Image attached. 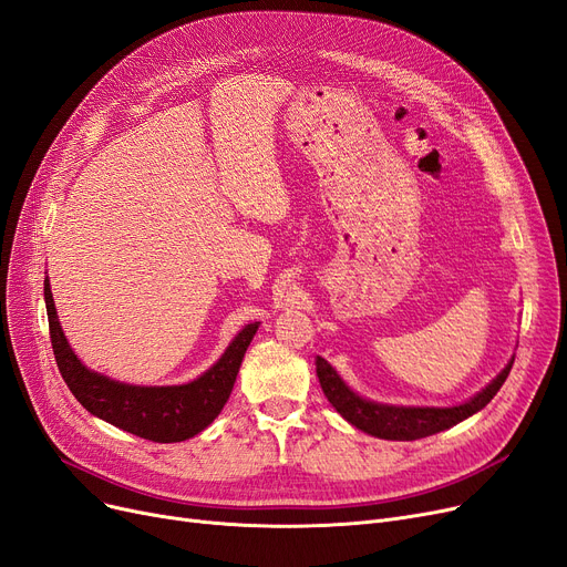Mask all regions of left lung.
I'll return each mask as SVG.
<instances>
[{"mask_svg": "<svg viewBox=\"0 0 567 567\" xmlns=\"http://www.w3.org/2000/svg\"><path fill=\"white\" fill-rule=\"evenodd\" d=\"M315 363L324 396L352 426L384 440H420L445 431L467 420L471 414L480 412L501 391L503 382L512 371L514 359L503 368V373L494 382L477 393L475 399L456 408H396L365 401L357 396L352 389H348V384L338 378V373L322 357H317Z\"/></svg>", "mask_w": 567, "mask_h": 567, "instance_id": "obj_1", "label": "left lung"}]
</instances>
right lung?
Returning a JSON list of instances; mask_svg holds the SVG:
<instances>
[{"label":"right lung","mask_w":567,"mask_h":567,"mask_svg":"<svg viewBox=\"0 0 567 567\" xmlns=\"http://www.w3.org/2000/svg\"><path fill=\"white\" fill-rule=\"evenodd\" d=\"M43 297L53 354L69 391L94 416L153 442H183L202 433L215 420L229 399L245 350H248L259 327V322L245 327L231 340L223 359L189 384L134 386L87 371L79 357L71 352L60 329L53 291L48 280H43Z\"/></svg>","instance_id":"add662e5"}]
</instances>
